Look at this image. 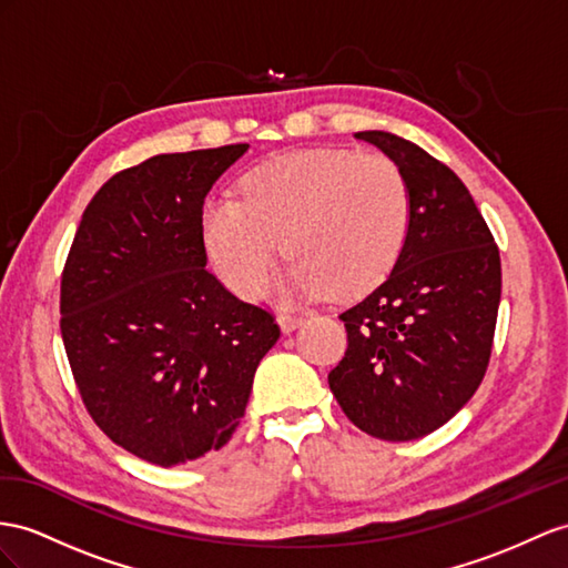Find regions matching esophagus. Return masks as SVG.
Masks as SVG:
<instances>
[{"label":"esophagus","instance_id":"1","mask_svg":"<svg viewBox=\"0 0 568 568\" xmlns=\"http://www.w3.org/2000/svg\"><path fill=\"white\" fill-rule=\"evenodd\" d=\"M302 322H304V318H302V316H295V314H281V316H278V326L283 328V333H290V331L300 328Z\"/></svg>","mask_w":568,"mask_h":568}]
</instances>
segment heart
Masks as SVG:
<instances>
[{
	"label": "heart",
	"mask_w": 568,
	"mask_h": 568,
	"mask_svg": "<svg viewBox=\"0 0 568 568\" xmlns=\"http://www.w3.org/2000/svg\"><path fill=\"white\" fill-rule=\"evenodd\" d=\"M410 186L394 160L347 149L275 155L242 180V199L213 196L203 244L223 281L254 297L283 250L287 297L367 293L398 261L410 227Z\"/></svg>",
	"instance_id": "heart-1"
}]
</instances>
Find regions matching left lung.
<instances>
[{"mask_svg": "<svg viewBox=\"0 0 568 568\" xmlns=\"http://www.w3.org/2000/svg\"><path fill=\"white\" fill-rule=\"evenodd\" d=\"M400 168L410 227L398 261L341 314L347 351L328 386L347 419L384 442L446 425L487 372L501 300V261L468 189L417 143L357 132Z\"/></svg>", "mask_w": 568, "mask_h": 568, "instance_id": "left-lung-1", "label": "left lung"}]
</instances>
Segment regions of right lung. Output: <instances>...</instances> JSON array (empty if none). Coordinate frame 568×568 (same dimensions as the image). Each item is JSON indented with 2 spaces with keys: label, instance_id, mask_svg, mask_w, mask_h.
I'll return each instance as SVG.
<instances>
[{
  "label": "right lung",
  "instance_id": "add662e5",
  "mask_svg": "<svg viewBox=\"0 0 568 568\" xmlns=\"http://www.w3.org/2000/svg\"><path fill=\"white\" fill-rule=\"evenodd\" d=\"M250 149L165 153L114 174L83 211L62 273V341L110 439L153 465L230 442L281 328L206 271L201 213Z\"/></svg>",
  "mask_w": 568,
  "mask_h": 568
}]
</instances>
